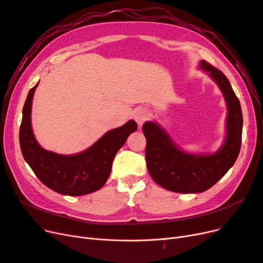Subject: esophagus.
<instances>
[{"label": "esophagus", "mask_w": 263, "mask_h": 263, "mask_svg": "<svg viewBox=\"0 0 263 263\" xmlns=\"http://www.w3.org/2000/svg\"><path fill=\"white\" fill-rule=\"evenodd\" d=\"M148 116H149L148 112H147L146 109H144V108H137L136 110H135V113H134V119H135V121H136V123L139 126H141L142 124H144L147 121Z\"/></svg>", "instance_id": "1"}]
</instances>
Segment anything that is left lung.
<instances>
[{
  "label": "left lung",
  "mask_w": 263,
  "mask_h": 263,
  "mask_svg": "<svg viewBox=\"0 0 263 263\" xmlns=\"http://www.w3.org/2000/svg\"><path fill=\"white\" fill-rule=\"evenodd\" d=\"M201 67L217 82L228 107L226 140L216 154H185L157 124L147 122L142 125L147 140L146 162L151 178L157 184L177 193H200L212 187L235 163L241 146L242 113L239 100L220 70L205 60L201 61Z\"/></svg>",
  "instance_id": "left-lung-1"
}]
</instances>
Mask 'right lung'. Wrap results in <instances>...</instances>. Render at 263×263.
Segmentation results:
<instances>
[{"label": "right lung", "instance_id": "add662e5", "mask_svg": "<svg viewBox=\"0 0 263 263\" xmlns=\"http://www.w3.org/2000/svg\"><path fill=\"white\" fill-rule=\"evenodd\" d=\"M38 83L28 92L23 107L20 145L24 159L46 186L60 194L80 196L100 190L108 179L113 159L127 137L137 129L129 121L104 136L81 154L62 156L43 149L37 144L30 125L33 95Z\"/></svg>", "mask_w": 263, "mask_h": 263}]
</instances>
